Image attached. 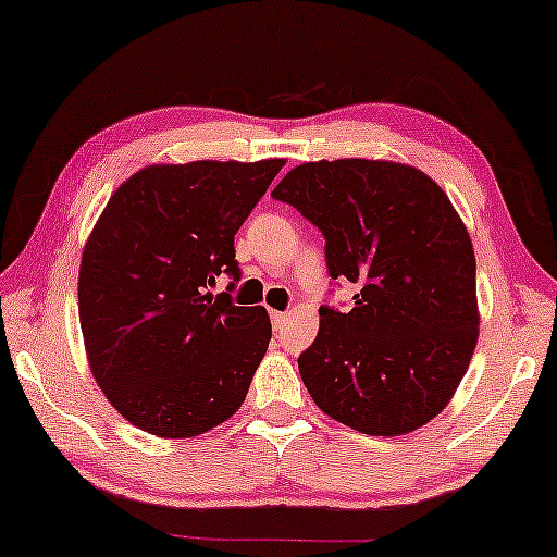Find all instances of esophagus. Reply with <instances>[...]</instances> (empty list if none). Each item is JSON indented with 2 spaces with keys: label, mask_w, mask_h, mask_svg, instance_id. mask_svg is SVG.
I'll return each mask as SVG.
<instances>
[{
  "label": "esophagus",
  "mask_w": 557,
  "mask_h": 557,
  "mask_svg": "<svg viewBox=\"0 0 557 557\" xmlns=\"http://www.w3.org/2000/svg\"><path fill=\"white\" fill-rule=\"evenodd\" d=\"M270 318H272V325L280 327V325H285L287 312H282V310H272V312H270Z\"/></svg>",
  "instance_id": "esophagus-1"
}]
</instances>
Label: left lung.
<instances>
[{
	"label": "left lung",
	"mask_w": 557,
	"mask_h": 557,
	"mask_svg": "<svg viewBox=\"0 0 557 557\" xmlns=\"http://www.w3.org/2000/svg\"><path fill=\"white\" fill-rule=\"evenodd\" d=\"M272 197L325 234L331 277L356 282V308H320L318 338L297 358L327 417L360 434L401 436L457 394L480 338L469 232L442 186L409 163H300Z\"/></svg>",
	"instance_id": "left-lung-1"
}]
</instances>
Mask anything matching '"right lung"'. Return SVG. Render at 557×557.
<instances>
[{"label":"right lung","mask_w":557,"mask_h":557,"mask_svg":"<svg viewBox=\"0 0 557 557\" xmlns=\"http://www.w3.org/2000/svg\"><path fill=\"white\" fill-rule=\"evenodd\" d=\"M285 159L151 163L113 191L85 242L77 308L92 379L133 426L189 438L245 404L272 325L214 295L239 280L234 234Z\"/></svg>","instance_id":"right-lung-1"}]
</instances>
